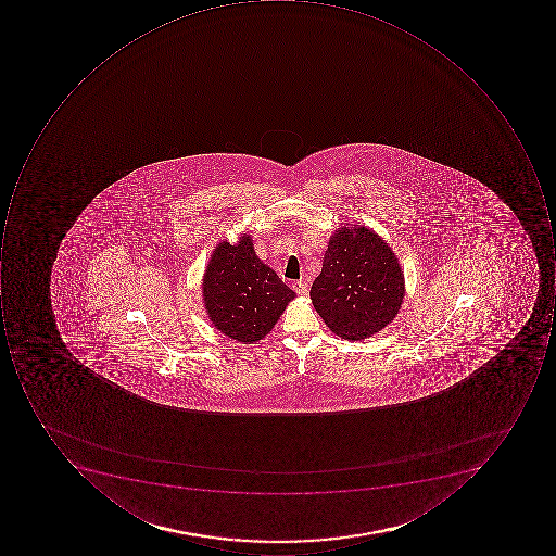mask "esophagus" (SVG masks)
Listing matches in <instances>:
<instances>
[{
    "label": "esophagus",
    "mask_w": 556,
    "mask_h": 556,
    "mask_svg": "<svg viewBox=\"0 0 556 556\" xmlns=\"http://www.w3.org/2000/svg\"><path fill=\"white\" fill-rule=\"evenodd\" d=\"M292 289H294L299 295H307V283H305L304 280H295V282H292Z\"/></svg>",
    "instance_id": "esophagus-1"
}]
</instances>
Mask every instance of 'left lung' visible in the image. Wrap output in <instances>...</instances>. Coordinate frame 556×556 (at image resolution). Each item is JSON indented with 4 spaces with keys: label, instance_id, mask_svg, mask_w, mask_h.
Masks as SVG:
<instances>
[{
    "label": "left lung",
    "instance_id": "obj_1",
    "mask_svg": "<svg viewBox=\"0 0 556 556\" xmlns=\"http://www.w3.org/2000/svg\"><path fill=\"white\" fill-rule=\"evenodd\" d=\"M403 298L400 261L378 233L354 226L330 237L311 299L334 334L369 338L396 317Z\"/></svg>",
    "mask_w": 556,
    "mask_h": 556
}]
</instances>
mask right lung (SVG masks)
<instances>
[{
  "label": "right lung",
  "instance_id": "1",
  "mask_svg": "<svg viewBox=\"0 0 556 556\" xmlns=\"http://www.w3.org/2000/svg\"><path fill=\"white\" fill-rule=\"evenodd\" d=\"M202 295L208 317L222 334L251 344L269 334L295 292L257 257L251 236L245 233L236 245L224 240L215 248Z\"/></svg>",
  "mask_w": 556,
  "mask_h": 556
}]
</instances>
